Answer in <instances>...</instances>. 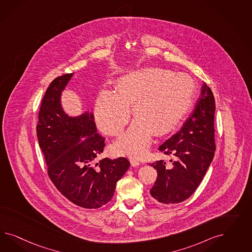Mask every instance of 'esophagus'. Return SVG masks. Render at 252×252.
<instances>
[{"instance_id":"esophagus-1","label":"esophagus","mask_w":252,"mask_h":252,"mask_svg":"<svg viewBox=\"0 0 252 252\" xmlns=\"http://www.w3.org/2000/svg\"><path fill=\"white\" fill-rule=\"evenodd\" d=\"M130 163H131V165L132 166H137V165H139L140 164V162H139V160L136 159V158H130Z\"/></svg>"}]
</instances>
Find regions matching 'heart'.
<instances>
[{"label":"heart","instance_id":"obj_1","mask_svg":"<svg viewBox=\"0 0 252 252\" xmlns=\"http://www.w3.org/2000/svg\"><path fill=\"white\" fill-rule=\"evenodd\" d=\"M195 82L185 73L145 67L119 78L116 92L101 91L95 115L99 128L111 136L119 135L130 117H136L115 143L119 153L140 156L152 143L153 132L162 135L173 129L189 111Z\"/></svg>","mask_w":252,"mask_h":252}]
</instances>
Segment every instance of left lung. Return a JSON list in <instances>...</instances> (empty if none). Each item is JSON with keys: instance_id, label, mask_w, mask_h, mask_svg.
<instances>
[{"instance_id": "1", "label": "left lung", "mask_w": 252, "mask_h": 252, "mask_svg": "<svg viewBox=\"0 0 252 252\" xmlns=\"http://www.w3.org/2000/svg\"><path fill=\"white\" fill-rule=\"evenodd\" d=\"M214 112V94L204 83L190 116L177 133L159 147L161 153L174 156V160H170L169 165L162 160L151 164L158 173L150 190L156 202H182L202 181L215 152Z\"/></svg>"}]
</instances>
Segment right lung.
Returning <instances> with one entry per match:
<instances>
[{"label":"right lung","instance_id":"add662e5","mask_svg":"<svg viewBox=\"0 0 252 252\" xmlns=\"http://www.w3.org/2000/svg\"><path fill=\"white\" fill-rule=\"evenodd\" d=\"M72 76L56 77L46 91L38 112V144L56 189L77 206L96 209L112 199L130 162L125 157L99 159L105 138L97 132L92 113L76 117L64 113L62 92Z\"/></svg>","mask_w":252,"mask_h":252}]
</instances>
